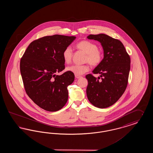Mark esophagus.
Listing matches in <instances>:
<instances>
[{"mask_svg":"<svg viewBox=\"0 0 153 153\" xmlns=\"http://www.w3.org/2000/svg\"><path fill=\"white\" fill-rule=\"evenodd\" d=\"M75 77H76V79H79L81 78L82 77H81V76H79V75H75Z\"/></svg>","mask_w":153,"mask_h":153,"instance_id":"obj_1","label":"esophagus"}]
</instances>
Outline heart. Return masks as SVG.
<instances>
[{
    "label": "heart",
    "instance_id": "b5f03b06",
    "mask_svg": "<svg viewBox=\"0 0 153 153\" xmlns=\"http://www.w3.org/2000/svg\"><path fill=\"white\" fill-rule=\"evenodd\" d=\"M77 48L86 54L85 62H88L92 66H97L100 64L102 59L101 51L98 50L96 44L88 41H82L76 45ZM73 56L72 50L70 47H67L62 53V58L66 64L71 62ZM89 67L88 65H73L68 66L66 70L75 75H81L88 72Z\"/></svg>",
    "mask_w": 153,
    "mask_h": 153
}]
</instances>
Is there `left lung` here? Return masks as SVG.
I'll return each mask as SVG.
<instances>
[{"label":"left lung","instance_id":"obj_1","mask_svg":"<svg viewBox=\"0 0 153 153\" xmlns=\"http://www.w3.org/2000/svg\"><path fill=\"white\" fill-rule=\"evenodd\" d=\"M89 39L101 43L104 58L92 71L100 74L97 78L86 76L88 99L94 106L105 108L112 105L123 94L128 83L130 70V57L119 40L105 34H91Z\"/></svg>","mask_w":153,"mask_h":153}]
</instances>
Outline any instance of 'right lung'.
<instances>
[{"label":"right lung","mask_w":153,"mask_h":153,"mask_svg":"<svg viewBox=\"0 0 153 153\" xmlns=\"http://www.w3.org/2000/svg\"><path fill=\"white\" fill-rule=\"evenodd\" d=\"M76 36L53 35L33 41L23 55L20 71L26 92L41 108L55 112L68 101V86L74 80V74L66 72L62 53Z\"/></svg>","instance_id":"right-lung-1"}]
</instances>
